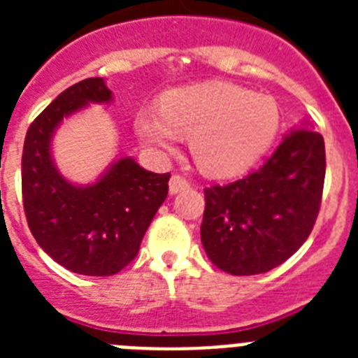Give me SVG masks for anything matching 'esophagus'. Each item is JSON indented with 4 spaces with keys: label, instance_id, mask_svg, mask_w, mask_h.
Instances as JSON below:
<instances>
[{
    "label": "esophagus",
    "instance_id": "34e87169",
    "mask_svg": "<svg viewBox=\"0 0 358 358\" xmlns=\"http://www.w3.org/2000/svg\"><path fill=\"white\" fill-rule=\"evenodd\" d=\"M189 186L188 179H185L182 176L176 173V176L170 177V182H169V188H170V194H179L182 189H186Z\"/></svg>",
    "mask_w": 358,
    "mask_h": 358
}]
</instances>
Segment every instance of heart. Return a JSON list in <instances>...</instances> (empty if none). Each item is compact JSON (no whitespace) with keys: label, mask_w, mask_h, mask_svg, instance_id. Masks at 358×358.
Instances as JSON below:
<instances>
[{"label":"heart","mask_w":358,"mask_h":358,"mask_svg":"<svg viewBox=\"0 0 358 358\" xmlns=\"http://www.w3.org/2000/svg\"><path fill=\"white\" fill-rule=\"evenodd\" d=\"M280 129L273 96L227 82L172 90L161 109H141L136 131L145 143L172 154L179 136L192 138L195 163L211 177H236L264 156Z\"/></svg>","instance_id":"obj_1"}]
</instances>
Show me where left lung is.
<instances>
[{"instance_id": "left-lung-1", "label": "left lung", "mask_w": 358, "mask_h": 358, "mask_svg": "<svg viewBox=\"0 0 358 358\" xmlns=\"http://www.w3.org/2000/svg\"><path fill=\"white\" fill-rule=\"evenodd\" d=\"M324 172V140L305 127L290 132L256 172L204 188L201 240L211 264L252 276L289 260L314 229Z\"/></svg>"}]
</instances>
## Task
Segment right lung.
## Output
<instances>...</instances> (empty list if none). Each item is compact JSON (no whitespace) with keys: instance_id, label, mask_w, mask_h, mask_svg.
Masks as SVG:
<instances>
[{"instance_id":"add662e5","label":"right lung","mask_w":358,"mask_h":358,"mask_svg":"<svg viewBox=\"0 0 358 358\" xmlns=\"http://www.w3.org/2000/svg\"><path fill=\"white\" fill-rule=\"evenodd\" d=\"M110 100L103 78L73 84L31 122L21 159L31 235L57 264L84 276H113L127 267L169 195L170 173L148 172L132 157L115 161L87 186L66 181L53 164L50 147L59 123L90 102Z\"/></svg>"}]
</instances>
